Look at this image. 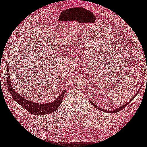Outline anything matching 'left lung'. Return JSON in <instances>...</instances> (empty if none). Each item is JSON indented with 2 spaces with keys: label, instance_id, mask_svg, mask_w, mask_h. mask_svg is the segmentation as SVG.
Listing matches in <instances>:
<instances>
[{
  "label": "left lung",
  "instance_id": "obj_1",
  "mask_svg": "<svg viewBox=\"0 0 147 147\" xmlns=\"http://www.w3.org/2000/svg\"><path fill=\"white\" fill-rule=\"evenodd\" d=\"M141 86H140V88L139 89V90H138V91L137 92V93L134 96V97H133V98L131 99V100H130L129 102H128L127 103V104H125L124 105H123V106H122V107H119V108H117V109H116V110H111V111H107V110H105L104 109H102V108H100V107H97L94 104H93V102H92L91 101H90V102H91V104H92V105H93V106H94V107H96V108H97V109H98V110H101V111H104V112H106V113H118L119 111H120L121 110H123V108H125V107H127V105H128V104H129V103L130 102H131V100L134 98V97H136V96H137V94L139 93V91H140V90L141 89Z\"/></svg>",
  "mask_w": 147,
  "mask_h": 147
}]
</instances>
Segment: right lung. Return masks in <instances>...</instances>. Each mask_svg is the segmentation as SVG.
I'll return each instance as SVG.
<instances>
[{"mask_svg":"<svg viewBox=\"0 0 147 147\" xmlns=\"http://www.w3.org/2000/svg\"><path fill=\"white\" fill-rule=\"evenodd\" d=\"M8 65L7 68V82L8 88L9 90V93L13 97V98L17 102L18 104L24 107L25 110H26L30 113L34 115H46V114L51 113L55 111L61 105L63 98L64 97V94L65 93L66 90H64L62 93L60 94L57 98L53 101V102L47 103V104H40V103H36L32 101L28 100L27 99L24 98L22 97L19 93H16L12 87L10 81V76L9 75V68Z\"/></svg>","mask_w":147,"mask_h":147,"instance_id":"obj_1","label":"right lung"}]
</instances>
